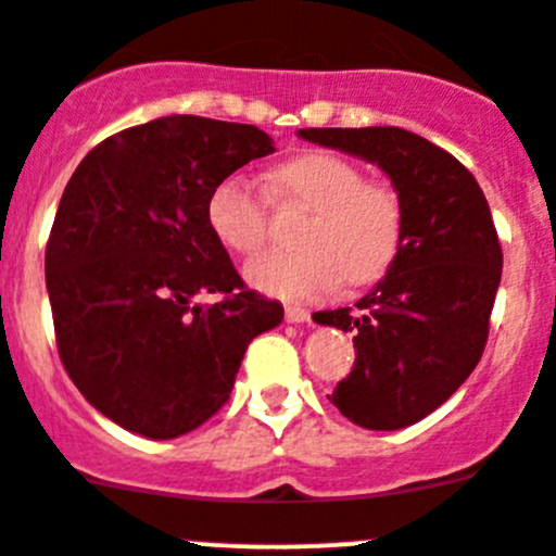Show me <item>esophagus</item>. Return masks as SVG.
I'll return each instance as SVG.
<instances>
[{
	"instance_id": "esophagus-1",
	"label": "esophagus",
	"mask_w": 556,
	"mask_h": 556,
	"mask_svg": "<svg viewBox=\"0 0 556 556\" xmlns=\"http://www.w3.org/2000/svg\"><path fill=\"white\" fill-rule=\"evenodd\" d=\"M285 320H288V324H309L313 315H309V309L293 307V304H290V307H285Z\"/></svg>"
}]
</instances>
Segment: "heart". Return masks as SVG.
I'll return each instance as SVG.
<instances>
[{
	"instance_id": "1",
	"label": "heart",
	"mask_w": 556,
	"mask_h": 556,
	"mask_svg": "<svg viewBox=\"0 0 556 556\" xmlns=\"http://www.w3.org/2000/svg\"><path fill=\"white\" fill-rule=\"evenodd\" d=\"M277 194L307 211L293 252L249 261L247 279L263 293L315 302L345 282L367 288L392 268L406 236L403 194L340 153L299 155L274 173ZM207 225L236 254H254L271 230V197L247 175H227L207 197Z\"/></svg>"
}]
</instances>
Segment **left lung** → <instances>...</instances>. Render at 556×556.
<instances>
[{"label": "left lung", "instance_id": "1", "mask_svg": "<svg viewBox=\"0 0 556 556\" xmlns=\"http://www.w3.org/2000/svg\"><path fill=\"white\" fill-rule=\"evenodd\" d=\"M304 139L376 161L406 205V236L387 277L351 307L315 320L354 331V367L331 392L342 417L397 430L442 406L489 340L502 243L475 175L455 155L395 126L302 128Z\"/></svg>", "mask_w": 556, "mask_h": 556}]
</instances>
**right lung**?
<instances>
[{"label":"right lung","mask_w":556,"mask_h":556,"mask_svg":"<svg viewBox=\"0 0 556 556\" xmlns=\"http://www.w3.org/2000/svg\"><path fill=\"white\" fill-rule=\"evenodd\" d=\"M268 153L257 126L173 114L106 137L67 180L46 243L56 351L121 428H200L230 397L249 342L282 320L207 225L216 184ZM207 292L220 302L197 305Z\"/></svg>","instance_id":"1"}]
</instances>
